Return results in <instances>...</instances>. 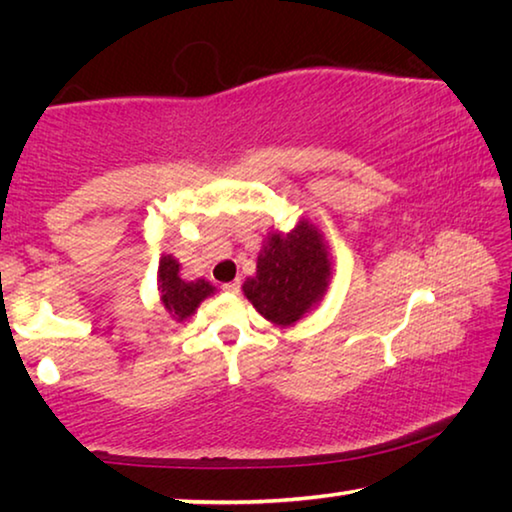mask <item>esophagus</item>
Listing matches in <instances>:
<instances>
[{"mask_svg":"<svg viewBox=\"0 0 512 512\" xmlns=\"http://www.w3.org/2000/svg\"><path fill=\"white\" fill-rule=\"evenodd\" d=\"M221 289H223L225 293H237V291H239V280H235V282H225Z\"/></svg>","mask_w":512,"mask_h":512,"instance_id":"esophagus-1","label":"esophagus"}]
</instances>
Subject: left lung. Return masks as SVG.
<instances>
[{
    "label": "left lung",
    "instance_id": "left-lung-1",
    "mask_svg": "<svg viewBox=\"0 0 512 512\" xmlns=\"http://www.w3.org/2000/svg\"><path fill=\"white\" fill-rule=\"evenodd\" d=\"M332 262L316 225L300 221L289 235L271 232L257 257V273L246 277L244 296L266 320L293 325L323 298Z\"/></svg>",
    "mask_w": 512,
    "mask_h": 512
}]
</instances>
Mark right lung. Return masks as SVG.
Returning a JSON list of instances; mask_svg holds the SVG:
<instances>
[{
    "label": "right lung",
    "instance_id": "add662e5",
    "mask_svg": "<svg viewBox=\"0 0 512 512\" xmlns=\"http://www.w3.org/2000/svg\"><path fill=\"white\" fill-rule=\"evenodd\" d=\"M158 289L164 309H167L171 318L178 320V323H183V320L192 316L196 307L214 293L212 284L205 280L185 282L183 277H180L178 259H173L171 255H164L160 259Z\"/></svg>",
    "mask_w": 512,
    "mask_h": 512
}]
</instances>
